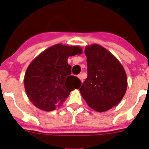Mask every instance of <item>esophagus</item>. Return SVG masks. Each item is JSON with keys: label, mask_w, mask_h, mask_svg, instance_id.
<instances>
[{"label": "esophagus", "mask_w": 149, "mask_h": 149, "mask_svg": "<svg viewBox=\"0 0 149 149\" xmlns=\"http://www.w3.org/2000/svg\"><path fill=\"white\" fill-rule=\"evenodd\" d=\"M78 78L81 80V82H83V76H82V74L78 75Z\"/></svg>", "instance_id": "34e87169"}]
</instances>
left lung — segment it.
<instances>
[{
  "mask_svg": "<svg viewBox=\"0 0 149 149\" xmlns=\"http://www.w3.org/2000/svg\"><path fill=\"white\" fill-rule=\"evenodd\" d=\"M88 77L79 91L90 108L99 112L117 106L126 93L127 79L119 61L98 44L86 46Z\"/></svg>",
  "mask_w": 149,
  "mask_h": 149,
  "instance_id": "obj_1",
  "label": "left lung"
}]
</instances>
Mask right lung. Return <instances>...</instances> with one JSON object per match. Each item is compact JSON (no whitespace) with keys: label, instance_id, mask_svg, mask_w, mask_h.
Segmentation results:
<instances>
[{"label":"right lung","instance_id":"obj_1","mask_svg":"<svg viewBox=\"0 0 149 149\" xmlns=\"http://www.w3.org/2000/svg\"><path fill=\"white\" fill-rule=\"evenodd\" d=\"M78 46L55 44L37 56L27 68L24 85L30 101L41 110L49 112L65 101L71 91L79 88L81 81L71 76L70 56L80 55Z\"/></svg>","mask_w":149,"mask_h":149}]
</instances>
